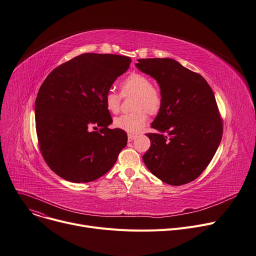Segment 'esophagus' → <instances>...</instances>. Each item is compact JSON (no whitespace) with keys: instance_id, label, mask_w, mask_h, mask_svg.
<instances>
[{"instance_id":"esophagus-1","label":"esophagus","mask_w":256,"mask_h":256,"mask_svg":"<svg viewBox=\"0 0 256 256\" xmlns=\"http://www.w3.org/2000/svg\"><path fill=\"white\" fill-rule=\"evenodd\" d=\"M136 137H137V136H134V134H130L128 136V141H130V142H132V140H134V139H136Z\"/></svg>"}]
</instances>
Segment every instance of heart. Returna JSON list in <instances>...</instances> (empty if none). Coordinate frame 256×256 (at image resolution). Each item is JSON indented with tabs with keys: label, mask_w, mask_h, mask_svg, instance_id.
Listing matches in <instances>:
<instances>
[{
	"label": "heart",
	"mask_w": 256,
	"mask_h": 256,
	"mask_svg": "<svg viewBox=\"0 0 256 256\" xmlns=\"http://www.w3.org/2000/svg\"><path fill=\"white\" fill-rule=\"evenodd\" d=\"M122 94L124 96L134 94L132 109L130 113L122 114L114 118V126L128 132H139L148 120L149 114H156L162 106V96L160 92L151 85L150 79L141 73H130L120 83ZM105 107L111 113L119 110L120 96L110 90L104 98Z\"/></svg>",
	"instance_id": "b5f03b06"
}]
</instances>
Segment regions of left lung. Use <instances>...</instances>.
Returning a JSON list of instances; mask_svg holds the SVG:
<instances>
[{
  "label": "left lung",
  "instance_id": "obj_1",
  "mask_svg": "<svg viewBox=\"0 0 256 256\" xmlns=\"http://www.w3.org/2000/svg\"><path fill=\"white\" fill-rule=\"evenodd\" d=\"M138 69L154 78L162 106L146 136L143 156L149 171L170 185L194 181L212 160L222 137V122L213 90L200 74L173 58H141Z\"/></svg>",
  "mask_w": 256,
  "mask_h": 256
}]
</instances>
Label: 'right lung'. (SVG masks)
<instances>
[{
	"instance_id": "obj_1",
	"label": "right lung",
	"mask_w": 256,
	"mask_h": 256,
	"mask_svg": "<svg viewBox=\"0 0 256 256\" xmlns=\"http://www.w3.org/2000/svg\"><path fill=\"white\" fill-rule=\"evenodd\" d=\"M130 64L128 56L83 54L56 68L42 83L35 103L39 146L62 179L96 180L126 146L124 130L108 128L112 118L104 98Z\"/></svg>"
}]
</instances>
